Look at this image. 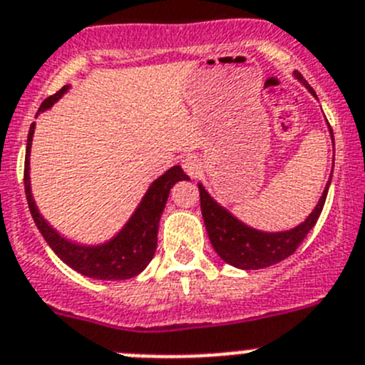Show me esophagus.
Returning <instances> with one entry per match:
<instances>
[{"mask_svg": "<svg viewBox=\"0 0 365 365\" xmlns=\"http://www.w3.org/2000/svg\"><path fill=\"white\" fill-rule=\"evenodd\" d=\"M182 167L189 176H196L200 173V169H202V162L196 156H185L182 160Z\"/></svg>", "mask_w": 365, "mask_h": 365, "instance_id": "34e87169", "label": "esophagus"}]
</instances>
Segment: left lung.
<instances>
[{
    "instance_id": "left-lung-1",
    "label": "left lung",
    "mask_w": 365,
    "mask_h": 365,
    "mask_svg": "<svg viewBox=\"0 0 365 365\" xmlns=\"http://www.w3.org/2000/svg\"><path fill=\"white\" fill-rule=\"evenodd\" d=\"M294 75L308 88L309 93L315 95L313 88L306 83L304 77L299 71H295ZM328 128L333 140L331 125L328 124ZM333 151H335V140H333ZM333 160H335V155H333ZM329 183H331V175H329L324 192H322L321 200L312 210V214L301 225L290 230H282V232H263V230L252 229L243 221L237 220L236 216H232L225 207H221L207 192L205 187L198 183L203 221H205L207 234H209V240L216 254L225 263L241 268V270H259V268L272 267V264H277L279 261L290 257L297 250L299 245L304 241L306 234L315 227L317 220L321 216L326 196H328Z\"/></svg>"
}]
</instances>
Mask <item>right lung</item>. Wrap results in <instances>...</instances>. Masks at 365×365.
Here are the masks:
<instances>
[{"label":"right lung","instance_id":"obj_1","mask_svg":"<svg viewBox=\"0 0 365 365\" xmlns=\"http://www.w3.org/2000/svg\"><path fill=\"white\" fill-rule=\"evenodd\" d=\"M70 86H63L56 95L44 98L39 111L50 110L61 97L68 91ZM36 115V117H37ZM36 129V122L30 125L29 140H26V156H25V194L29 202L30 214H32L36 227L43 234L44 241L48 247L61 257L63 263L73 268L75 272L86 275V277L102 279V281H120V279H131L140 274L156 252V241H158V223L165 209L167 198L171 192V187L180 180H189L180 165L171 167L163 173L160 178L149 185L148 192L144 194L142 202L138 203L133 216L128 223L122 227L120 232L110 241L101 245H79L61 236L48 221L39 214L30 187V149H32V136Z\"/></svg>","mask_w":365,"mask_h":365}]
</instances>
